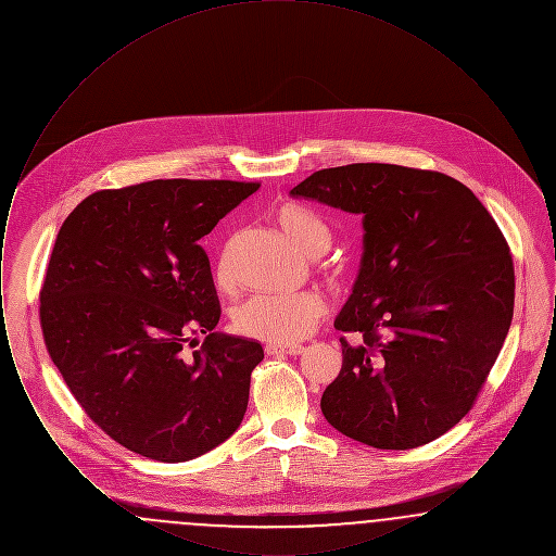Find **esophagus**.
I'll return each instance as SVG.
<instances>
[{"mask_svg": "<svg viewBox=\"0 0 556 556\" xmlns=\"http://www.w3.org/2000/svg\"><path fill=\"white\" fill-rule=\"evenodd\" d=\"M304 350H306L304 345L268 344L265 348V352L268 356H283V354H288V356H298V354H302Z\"/></svg>", "mask_w": 556, "mask_h": 556, "instance_id": "obj_1", "label": "esophagus"}]
</instances>
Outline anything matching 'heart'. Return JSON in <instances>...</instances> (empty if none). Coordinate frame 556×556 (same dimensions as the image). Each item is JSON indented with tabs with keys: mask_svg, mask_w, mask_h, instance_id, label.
<instances>
[{
	"mask_svg": "<svg viewBox=\"0 0 556 556\" xmlns=\"http://www.w3.org/2000/svg\"><path fill=\"white\" fill-rule=\"evenodd\" d=\"M273 223L308 256H320L331 245V229L317 212L302 204H281L273 211ZM238 239L231 238L220 250L216 261V283L229 288L233 283V258ZM327 270L336 277L344 266L329 263ZM327 315V304L317 291H302L295 295H252L233 311V329L250 340L268 344L290 345L308 338L320 318Z\"/></svg>",
	"mask_w": 556,
	"mask_h": 556,
	"instance_id": "b5f03b06",
	"label": "heart"
}]
</instances>
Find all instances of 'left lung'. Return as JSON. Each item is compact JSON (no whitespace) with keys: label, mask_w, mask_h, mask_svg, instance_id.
<instances>
[{"label":"left lung","mask_w":556,"mask_h":556,"mask_svg":"<svg viewBox=\"0 0 556 556\" xmlns=\"http://www.w3.org/2000/svg\"><path fill=\"white\" fill-rule=\"evenodd\" d=\"M363 214L365 254L336 329L342 370L325 419L381 450L444 435L476 404L508 333L515 266L501 227L460 181L438 170L358 162L291 189Z\"/></svg>","instance_id":"obj_1"}]
</instances>
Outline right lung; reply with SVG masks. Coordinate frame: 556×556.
Masks as SVG:
<instances>
[{"instance_id": "1", "label": "right lung", "mask_w": 556, "mask_h": 556, "mask_svg": "<svg viewBox=\"0 0 556 556\" xmlns=\"http://www.w3.org/2000/svg\"><path fill=\"white\" fill-rule=\"evenodd\" d=\"M261 184L156 179L68 214L39 291L46 348L87 417L121 446L184 463L238 429L263 345L218 336L200 245ZM206 332L195 351L190 340Z\"/></svg>"}]
</instances>
